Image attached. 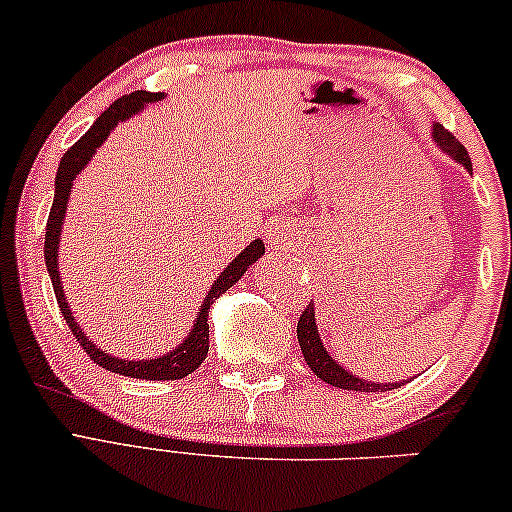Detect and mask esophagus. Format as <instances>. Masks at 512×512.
<instances>
[{
	"label": "esophagus",
	"instance_id": "34e87169",
	"mask_svg": "<svg viewBox=\"0 0 512 512\" xmlns=\"http://www.w3.org/2000/svg\"><path fill=\"white\" fill-rule=\"evenodd\" d=\"M284 237H287V228L284 225H272V228L268 230V244L270 247H284Z\"/></svg>",
	"mask_w": 512,
	"mask_h": 512
}]
</instances>
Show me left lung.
Listing matches in <instances>:
<instances>
[{"label": "left lung", "instance_id": "1", "mask_svg": "<svg viewBox=\"0 0 512 512\" xmlns=\"http://www.w3.org/2000/svg\"><path fill=\"white\" fill-rule=\"evenodd\" d=\"M433 138H435V143L440 145V150L447 152L451 159H456V162L463 164V167L468 169V174L473 171L468 150L463 148V145L456 141V138L451 136L447 129H444V126L433 124ZM296 336H298V345H301V353L305 357V362H308V367L315 371L317 378H322L324 383H329V386H336L343 390H357V393H383V390H395L407 383V381L371 383V381H364V378H360V376H353L348 369H343L341 364H338L334 357L327 353V348L322 345L320 331H317V324H315L313 301L305 305L301 320H298Z\"/></svg>", "mask_w": 512, "mask_h": 512}]
</instances>
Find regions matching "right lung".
Here are the masks:
<instances>
[{
    "instance_id": "1",
    "label": "right lung",
    "mask_w": 512,
    "mask_h": 512,
    "mask_svg": "<svg viewBox=\"0 0 512 512\" xmlns=\"http://www.w3.org/2000/svg\"><path fill=\"white\" fill-rule=\"evenodd\" d=\"M159 98H164V94H152V91H134V94L117 98V101L96 119L94 126H91V129L86 131V134L79 138L68 152H65L56 171V195H53L49 221H46L44 258H46V270H49L53 291H56L58 308H61L65 322H68L70 331L75 334L84 353L89 355L98 367L115 371V374H122V376L145 378V381H176V378H185L188 374H192L199 364L207 360V353H209L207 317H209L211 303H214L221 294H225L232 284L240 282L249 265H254V261H258V258L265 254L263 240L251 242L249 247L244 249L242 254L216 277L214 284H211L209 294L204 296L202 305H199L195 327L190 329V334L185 336V341L178 345V348L169 350L167 355L155 357V360H119V357H112L105 353V350L98 348L94 341H89V336L79 329L75 317H72L70 305L65 301L61 275H58V244H61V230L65 221V211H68V197H70L72 183H75L79 171L89 164V159L96 155V148L98 145H103V141L110 136V131L115 129L117 122H124V119L134 117L136 112L143 110V105L155 103Z\"/></svg>"
}]
</instances>
